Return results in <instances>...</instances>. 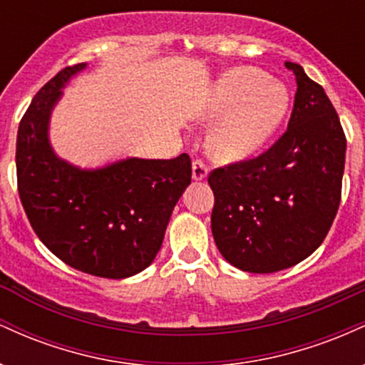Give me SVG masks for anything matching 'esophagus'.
<instances>
[{
  "label": "esophagus",
  "instance_id": "esophagus-1",
  "mask_svg": "<svg viewBox=\"0 0 365 365\" xmlns=\"http://www.w3.org/2000/svg\"><path fill=\"white\" fill-rule=\"evenodd\" d=\"M207 173H209L207 166L204 165L200 159H197V161L192 163V178H194L195 182H200V180L207 178Z\"/></svg>",
  "mask_w": 365,
  "mask_h": 365
}]
</instances>
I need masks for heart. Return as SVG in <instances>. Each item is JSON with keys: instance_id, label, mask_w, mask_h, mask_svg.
Segmentation results:
<instances>
[{"instance_id": "b5f03b06", "label": "heart", "mask_w": 365, "mask_h": 365, "mask_svg": "<svg viewBox=\"0 0 365 365\" xmlns=\"http://www.w3.org/2000/svg\"><path fill=\"white\" fill-rule=\"evenodd\" d=\"M290 108L283 82L250 66L233 68L209 87L199 118L217 123L207 150L216 161L232 165L252 158L274 135Z\"/></svg>"}]
</instances>
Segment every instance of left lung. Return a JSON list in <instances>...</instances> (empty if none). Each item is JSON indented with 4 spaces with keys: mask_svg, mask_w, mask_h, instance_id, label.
Instances as JSON below:
<instances>
[{
    "mask_svg": "<svg viewBox=\"0 0 365 365\" xmlns=\"http://www.w3.org/2000/svg\"><path fill=\"white\" fill-rule=\"evenodd\" d=\"M287 132L266 153L217 168L211 230L232 266L276 273L307 259L328 235L341 199L346 139L333 104L297 63Z\"/></svg>",
    "mask_w": 365,
    "mask_h": 365,
    "instance_id": "obj_1",
    "label": "left lung"
}]
</instances>
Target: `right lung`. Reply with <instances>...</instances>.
I'll use <instances>...</instances> for the list:
<instances>
[{"label":"right lung","instance_id":"obj_1","mask_svg":"<svg viewBox=\"0 0 365 365\" xmlns=\"http://www.w3.org/2000/svg\"><path fill=\"white\" fill-rule=\"evenodd\" d=\"M66 66L36 94L16 133V180L39 240L82 273L121 279L150 266L166 226L190 185L188 154L175 159L125 158L81 168L54 153L49 121L70 78Z\"/></svg>","mask_w":365,"mask_h":365}]
</instances>
